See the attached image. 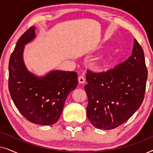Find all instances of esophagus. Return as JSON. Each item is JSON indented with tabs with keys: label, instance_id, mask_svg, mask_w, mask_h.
Here are the masks:
<instances>
[{
	"label": "esophagus",
	"instance_id": "obj_1",
	"mask_svg": "<svg viewBox=\"0 0 153 153\" xmlns=\"http://www.w3.org/2000/svg\"><path fill=\"white\" fill-rule=\"evenodd\" d=\"M79 83H81V84H83V83H84L85 82V77L83 76H79Z\"/></svg>",
	"mask_w": 153,
	"mask_h": 153
}]
</instances>
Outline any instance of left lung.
<instances>
[{"label": "left lung", "instance_id": "1", "mask_svg": "<svg viewBox=\"0 0 153 153\" xmlns=\"http://www.w3.org/2000/svg\"><path fill=\"white\" fill-rule=\"evenodd\" d=\"M147 78L143 50L135 39L132 54L125 62L106 72L88 70L84 88L91 124L108 130L126 122L143 102Z\"/></svg>", "mask_w": 153, "mask_h": 153}]
</instances>
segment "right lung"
<instances>
[{"label":"right lung","instance_id":"obj_1","mask_svg":"<svg viewBox=\"0 0 153 153\" xmlns=\"http://www.w3.org/2000/svg\"><path fill=\"white\" fill-rule=\"evenodd\" d=\"M32 26L16 42L9 62V91L19 112L35 124L51 125L61 116L66 98L78 84L75 72L52 70L37 76L29 72L24 61L25 45L35 38Z\"/></svg>","mask_w":153,"mask_h":153}]
</instances>
